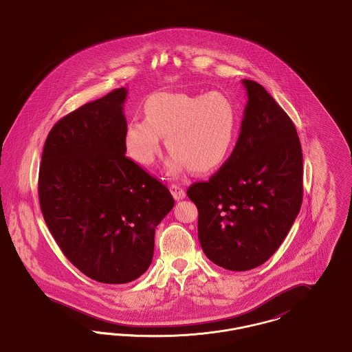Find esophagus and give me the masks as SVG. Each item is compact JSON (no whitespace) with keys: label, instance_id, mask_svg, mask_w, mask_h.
I'll list each match as a JSON object with an SVG mask.
<instances>
[{"label":"esophagus","instance_id":"obj_1","mask_svg":"<svg viewBox=\"0 0 352 352\" xmlns=\"http://www.w3.org/2000/svg\"><path fill=\"white\" fill-rule=\"evenodd\" d=\"M170 191H171L174 199H177V201H181V199H184V197H186L184 188L181 186H178V184H170Z\"/></svg>","mask_w":352,"mask_h":352}]
</instances>
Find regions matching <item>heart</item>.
I'll list each match as a JSON object with an SVG mask.
<instances>
[{"label":"heart","instance_id":"b5f03b06","mask_svg":"<svg viewBox=\"0 0 352 352\" xmlns=\"http://www.w3.org/2000/svg\"><path fill=\"white\" fill-rule=\"evenodd\" d=\"M145 118H132L124 132V146L141 165H151L161 149V135L170 153L171 174L188 168L207 173L230 155L237 131L232 101L221 92L188 95L155 92L144 102Z\"/></svg>","mask_w":352,"mask_h":352}]
</instances>
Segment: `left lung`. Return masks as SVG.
Listing matches in <instances>:
<instances>
[{
	"instance_id": "1",
	"label": "left lung",
	"mask_w": 352,
	"mask_h": 352,
	"mask_svg": "<svg viewBox=\"0 0 352 352\" xmlns=\"http://www.w3.org/2000/svg\"><path fill=\"white\" fill-rule=\"evenodd\" d=\"M247 107L234 151L207 181L191 184L204 254L228 270H250L278 250L301 210L297 129L261 84L244 79Z\"/></svg>"
}]
</instances>
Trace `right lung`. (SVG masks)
<instances>
[{
  "instance_id": "right-lung-1",
  "label": "right lung",
  "mask_w": 352,
  "mask_h": 352,
  "mask_svg": "<svg viewBox=\"0 0 352 352\" xmlns=\"http://www.w3.org/2000/svg\"><path fill=\"white\" fill-rule=\"evenodd\" d=\"M126 88L60 118L46 138L39 204L56 244L87 277L126 284L151 267L155 227L174 207L166 186L125 155Z\"/></svg>"
}]
</instances>
